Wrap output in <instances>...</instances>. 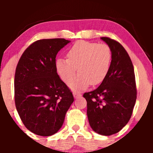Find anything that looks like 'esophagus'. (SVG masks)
I'll list each match as a JSON object with an SVG mask.
<instances>
[{
  "label": "esophagus",
  "instance_id": "34e87169",
  "mask_svg": "<svg viewBox=\"0 0 153 153\" xmlns=\"http://www.w3.org/2000/svg\"><path fill=\"white\" fill-rule=\"evenodd\" d=\"M73 96H74L75 99H78V98H80L81 96V94L77 92V91H75V92H73Z\"/></svg>",
  "mask_w": 153,
  "mask_h": 153
}]
</instances>
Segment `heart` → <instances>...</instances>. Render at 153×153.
Returning <instances> with one entry per match:
<instances>
[{
    "mask_svg": "<svg viewBox=\"0 0 153 153\" xmlns=\"http://www.w3.org/2000/svg\"><path fill=\"white\" fill-rule=\"evenodd\" d=\"M67 57L68 59L56 60V69L63 81L68 83L78 71V75L70 84L73 90H82L90 84L98 85L109 72L111 52L105 44L78 41L68 51Z\"/></svg>",
    "mask_w": 153,
    "mask_h": 153,
    "instance_id": "1",
    "label": "heart"
}]
</instances>
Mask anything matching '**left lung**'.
<instances>
[{
    "instance_id": "obj_1",
    "label": "left lung",
    "mask_w": 153,
    "mask_h": 153,
    "mask_svg": "<svg viewBox=\"0 0 153 153\" xmlns=\"http://www.w3.org/2000/svg\"><path fill=\"white\" fill-rule=\"evenodd\" d=\"M111 52L109 72L94 91L85 93L91 127L98 134L119 132L132 114L137 99L134 67L125 49L118 42L101 37Z\"/></svg>"
}]
</instances>
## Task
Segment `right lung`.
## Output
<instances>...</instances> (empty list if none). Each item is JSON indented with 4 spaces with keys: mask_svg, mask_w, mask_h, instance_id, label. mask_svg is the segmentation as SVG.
I'll return each mask as SVG.
<instances>
[{
    "mask_svg": "<svg viewBox=\"0 0 153 153\" xmlns=\"http://www.w3.org/2000/svg\"><path fill=\"white\" fill-rule=\"evenodd\" d=\"M69 42L59 38L37 40L26 48L16 66V107L23 124L35 134L57 133L74 101L56 69V55Z\"/></svg>",
    "mask_w": 153,
    "mask_h": 153,
    "instance_id": "obj_1",
    "label": "right lung"
}]
</instances>
